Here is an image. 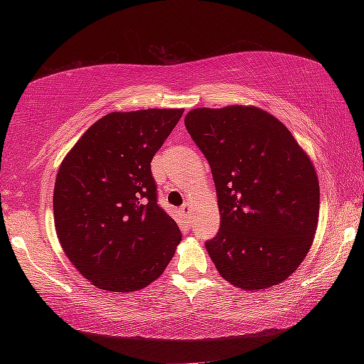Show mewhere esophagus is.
Segmentation results:
<instances>
[{"label":"esophagus","mask_w":364,"mask_h":364,"mask_svg":"<svg viewBox=\"0 0 364 364\" xmlns=\"http://www.w3.org/2000/svg\"><path fill=\"white\" fill-rule=\"evenodd\" d=\"M181 213H183L186 218H189L191 213H193V205H191V204H184V205L181 207Z\"/></svg>","instance_id":"1"}]
</instances>
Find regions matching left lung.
<instances>
[{
	"label": "left lung",
	"instance_id": "1",
	"mask_svg": "<svg viewBox=\"0 0 364 364\" xmlns=\"http://www.w3.org/2000/svg\"><path fill=\"white\" fill-rule=\"evenodd\" d=\"M184 125L217 189L220 231L205 249L220 276L242 291L281 284L315 239L319 181L311 159L284 123L255 106L193 109Z\"/></svg>",
	"mask_w": 364,
	"mask_h": 364
}]
</instances>
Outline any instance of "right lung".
<instances>
[{"instance_id": "1", "label": "right lung", "mask_w": 364, "mask_h": 364, "mask_svg": "<svg viewBox=\"0 0 364 364\" xmlns=\"http://www.w3.org/2000/svg\"><path fill=\"white\" fill-rule=\"evenodd\" d=\"M183 112H110L60 164L54 226L67 258L97 289L141 291L164 273L181 242L176 221L157 204L151 160Z\"/></svg>"}]
</instances>
